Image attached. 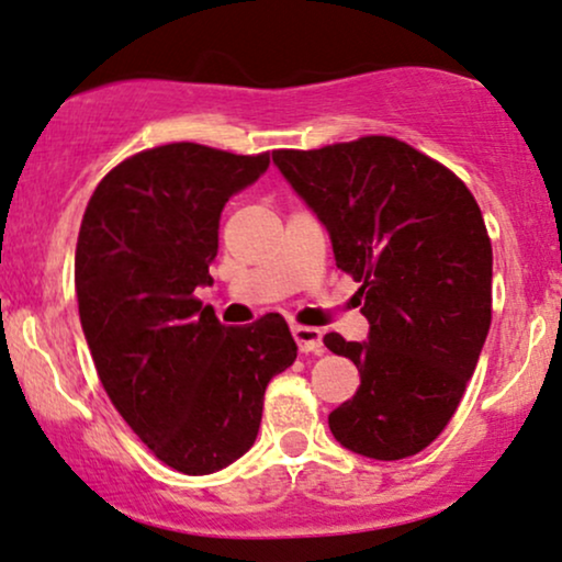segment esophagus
I'll use <instances>...</instances> for the list:
<instances>
[{
	"mask_svg": "<svg viewBox=\"0 0 562 562\" xmlns=\"http://www.w3.org/2000/svg\"><path fill=\"white\" fill-rule=\"evenodd\" d=\"M293 337L299 342L301 353H322V329L319 327H303V324H295Z\"/></svg>",
	"mask_w": 562,
	"mask_h": 562,
	"instance_id": "esophagus-1",
	"label": "esophagus"
}]
</instances>
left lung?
<instances>
[{
  "mask_svg": "<svg viewBox=\"0 0 562 562\" xmlns=\"http://www.w3.org/2000/svg\"><path fill=\"white\" fill-rule=\"evenodd\" d=\"M272 159L327 225L337 269L361 285L369 319L367 342L324 335L361 374L329 429L358 456H416L450 424L490 333L482 209L456 172L392 135L277 148Z\"/></svg>",
  "mask_w": 562,
  "mask_h": 562,
  "instance_id": "left-lung-1",
  "label": "left lung"
}]
</instances>
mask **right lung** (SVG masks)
I'll return each instance as SVG.
<instances>
[{"instance_id":"right-lung-1","label":"right lung","mask_w":562,"mask_h":562,"mask_svg":"<svg viewBox=\"0 0 562 562\" xmlns=\"http://www.w3.org/2000/svg\"><path fill=\"white\" fill-rule=\"evenodd\" d=\"M267 167V151L146 148L101 178L80 222L76 293L99 380L140 442L188 476L251 448L269 380L299 356L280 314L225 327L193 295L212 282L222 209Z\"/></svg>"}]
</instances>
